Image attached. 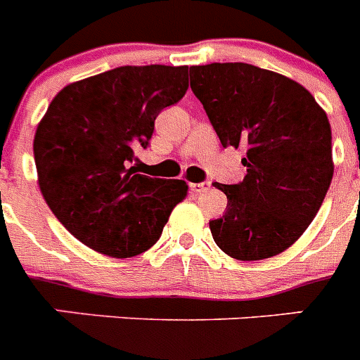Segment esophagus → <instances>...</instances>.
Wrapping results in <instances>:
<instances>
[{"label": "esophagus", "mask_w": 360, "mask_h": 360, "mask_svg": "<svg viewBox=\"0 0 360 360\" xmlns=\"http://www.w3.org/2000/svg\"><path fill=\"white\" fill-rule=\"evenodd\" d=\"M211 187V184L209 182H202V184H191V191L195 193V195H202V193H205V191Z\"/></svg>", "instance_id": "obj_1"}]
</instances>
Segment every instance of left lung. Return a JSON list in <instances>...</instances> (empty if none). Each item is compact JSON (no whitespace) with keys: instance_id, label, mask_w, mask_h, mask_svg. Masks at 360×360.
<instances>
[{"instance_id":"obj_1","label":"left lung","mask_w":360,"mask_h":360,"mask_svg":"<svg viewBox=\"0 0 360 360\" xmlns=\"http://www.w3.org/2000/svg\"><path fill=\"white\" fill-rule=\"evenodd\" d=\"M191 90L224 148H245L243 182L214 184L227 211L211 219L219 249L240 262L281 254L316 218L333 176L332 128L310 91L247 63L191 66Z\"/></svg>"}]
</instances>
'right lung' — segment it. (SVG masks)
<instances>
[{"label": "right lung", "instance_id": "1", "mask_svg": "<svg viewBox=\"0 0 360 360\" xmlns=\"http://www.w3.org/2000/svg\"><path fill=\"white\" fill-rule=\"evenodd\" d=\"M189 66H120L65 86L34 136L37 184L56 218L86 247L131 257L157 243L184 180L139 174L155 119L187 91Z\"/></svg>", "mask_w": 360, "mask_h": 360}]
</instances>
